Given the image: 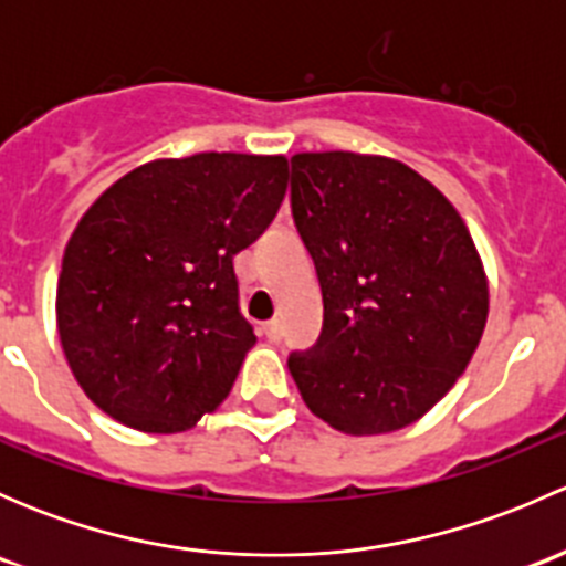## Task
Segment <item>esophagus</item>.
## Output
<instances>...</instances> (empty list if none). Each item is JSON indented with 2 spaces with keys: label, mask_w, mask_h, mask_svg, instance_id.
<instances>
[{
  "label": "esophagus",
  "mask_w": 566,
  "mask_h": 566,
  "mask_svg": "<svg viewBox=\"0 0 566 566\" xmlns=\"http://www.w3.org/2000/svg\"><path fill=\"white\" fill-rule=\"evenodd\" d=\"M262 331H265V336L271 342L282 339V323H279V319H268V323L262 325Z\"/></svg>",
  "instance_id": "esophagus-1"
}]
</instances>
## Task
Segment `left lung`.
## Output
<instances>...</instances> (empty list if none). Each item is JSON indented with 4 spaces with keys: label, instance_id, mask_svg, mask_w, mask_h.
Masks as SVG:
<instances>
[{
    "label": "left lung",
    "instance_id": "8db88e82",
    "mask_svg": "<svg viewBox=\"0 0 566 566\" xmlns=\"http://www.w3.org/2000/svg\"><path fill=\"white\" fill-rule=\"evenodd\" d=\"M290 164L323 290L319 339L290 356V375L345 436L402 430L447 397L482 339V256L454 205L402 161L328 150Z\"/></svg>",
    "mask_w": 566,
    "mask_h": 566
}]
</instances>
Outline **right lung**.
Instances as JSON below:
<instances>
[{"instance_id":"add662e5","label":"right lung","mask_w":566,"mask_h":566,"mask_svg":"<svg viewBox=\"0 0 566 566\" xmlns=\"http://www.w3.org/2000/svg\"><path fill=\"white\" fill-rule=\"evenodd\" d=\"M284 156L156 158L106 188L73 230L56 331L84 394L139 432L191 430L230 394L256 336L232 256L287 191Z\"/></svg>"}]
</instances>
